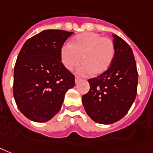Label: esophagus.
Segmentation results:
<instances>
[{"label": "esophagus", "mask_w": 153, "mask_h": 153, "mask_svg": "<svg viewBox=\"0 0 153 153\" xmlns=\"http://www.w3.org/2000/svg\"><path fill=\"white\" fill-rule=\"evenodd\" d=\"M81 80H82V79H80L79 77H75V83H76V84L79 82H80Z\"/></svg>", "instance_id": "34e87169"}]
</instances>
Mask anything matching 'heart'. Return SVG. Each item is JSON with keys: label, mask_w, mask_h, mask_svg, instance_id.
Instances as JSON below:
<instances>
[{"label": "heart", "mask_w": 153, "mask_h": 153, "mask_svg": "<svg viewBox=\"0 0 153 153\" xmlns=\"http://www.w3.org/2000/svg\"><path fill=\"white\" fill-rule=\"evenodd\" d=\"M59 56L62 64L69 71L82 59L84 63L76 69L79 75L99 74L111 66L115 57V45L110 38L94 32H85L75 36L69 44L64 45Z\"/></svg>", "instance_id": "obj_1"}]
</instances>
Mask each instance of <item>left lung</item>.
<instances>
[{
  "label": "left lung",
  "instance_id": "1",
  "mask_svg": "<svg viewBox=\"0 0 153 153\" xmlns=\"http://www.w3.org/2000/svg\"><path fill=\"white\" fill-rule=\"evenodd\" d=\"M115 57L110 68L88 80L90 89L82 96V105L90 119L111 124L126 115L137 95V74L134 56L123 39L113 34Z\"/></svg>",
  "mask_w": 153,
  "mask_h": 153
}]
</instances>
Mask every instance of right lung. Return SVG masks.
I'll list each match as a JSON object with an SVG mask.
<instances>
[{"label": "right lung", "instance_id": "add662e5", "mask_svg": "<svg viewBox=\"0 0 153 153\" xmlns=\"http://www.w3.org/2000/svg\"><path fill=\"white\" fill-rule=\"evenodd\" d=\"M73 34L45 30L25 42L14 68L13 94L19 111L37 123L50 120L60 110L74 76L64 68L60 48Z\"/></svg>", "mask_w": 153, "mask_h": 153}]
</instances>
